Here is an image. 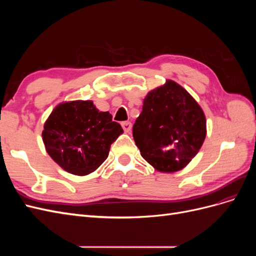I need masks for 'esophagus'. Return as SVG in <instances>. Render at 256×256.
<instances>
[{
  "mask_svg": "<svg viewBox=\"0 0 256 256\" xmlns=\"http://www.w3.org/2000/svg\"><path fill=\"white\" fill-rule=\"evenodd\" d=\"M122 129H124V131H125V132H129V131L131 130V127H132V124H131L130 122H122Z\"/></svg>",
  "mask_w": 256,
  "mask_h": 256,
  "instance_id": "34e87169",
  "label": "esophagus"
}]
</instances>
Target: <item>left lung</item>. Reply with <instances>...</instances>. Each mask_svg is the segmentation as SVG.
Masks as SVG:
<instances>
[{"label": "left lung", "instance_id": "left-lung-1", "mask_svg": "<svg viewBox=\"0 0 256 256\" xmlns=\"http://www.w3.org/2000/svg\"><path fill=\"white\" fill-rule=\"evenodd\" d=\"M142 157L160 172L180 171L206 136L203 110L180 84L168 80L150 92L132 128Z\"/></svg>", "mask_w": 256, "mask_h": 256}]
</instances>
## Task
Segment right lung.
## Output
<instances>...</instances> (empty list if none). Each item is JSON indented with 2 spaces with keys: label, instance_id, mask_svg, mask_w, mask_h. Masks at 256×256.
<instances>
[{
  "label": "right lung",
  "instance_id": "obj_1",
  "mask_svg": "<svg viewBox=\"0 0 256 256\" xmlns=\"http://www.w3.org/2000/svg\"><path fill=\"white\" fill-rule=\"evenodd\" d=\"M124 132L109 112L90 100L58 104L46 120L42 140L47 152L65 171L88 175L109 156L111 144Z\"/></svg>",
  "mask_w": 256,
  "mask_h": 256
}]
</instances>
